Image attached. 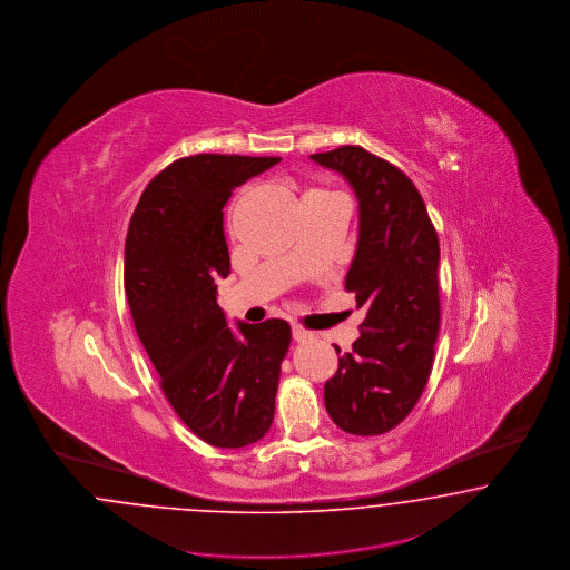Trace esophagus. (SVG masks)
Masks as SVG:
<instances>
[{
  "mask_svg": "<svg viewBox=\"0 0 570 570\" xmlns=\"http://www.w3.org/2000/svg\"><path fill=\"white\" fill-rule=\"evenodd\" d=\"M292 335H294L295 342H306V340H311V337H313V333H311V331H306L304 327H299V325H294V327H292Z\"/></svg>",
  "mask_w": 570,
  "mask_h": 570,
  "instance_id": "34e87169",
  "label": "esophagus"
}]
</instances>
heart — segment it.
I'll list each match as a JSON object with an SVG mask.
<instances>
[{
  "label": "heart",
  "mask_w": 570,
  "mask_h": 570,
  "mask_svg": "<svg viewBox=\"0 0 570 570\" xmlns=\"http://www.w3.org/2000/svg\"><path fill=\"white\" fill-rule=\"evenodd\" d=\"M325 190H308L306 195H304V199H311V197H316V195H323Z\"/></svg>",
  "instance_id": "b5f03b06"
}]
</instances>
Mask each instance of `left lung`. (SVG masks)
I'll return each instance as SVG.
<instances>
[{"instance_id": "8db88e82", "label": "left lung", "mask_w": 570, "mask_h": 570, "mask_svg": "<svg viewBox=\"0 0 570 570\" xmlns=\"http://www.w3.org/2000/svg\"><path fill=\"white\" fill-rule=\"evenodd\" d=\"M311 159L342 174L358 199L346 292L367 311L361 337L325 384V406L344 432L377 436L411 413L432 371L441 327L439 235L420 190L399 167L363 147Z\"/></svg>"}]
</instances>
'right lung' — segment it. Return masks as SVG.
Listing matches in <instances>:
<instances>
[{"label": "right lung", "mask_w": 570, "mask_h": 570, "mask_svg": "<svg viewBox=\"0 0 570 570\" xmlns=\"http://www.w3.org/2000/svg\"><path fill=\"white\" fill-rule=\"evenodd\" d=\"M281 157L193 155L148 183L129 220L124 283L136 333L178 417L202 441L240 449L275 417L287 321L226 323L218 276L230 273L224 205Z\"/></svg>", "instance_id": "1"}]
</instances>
